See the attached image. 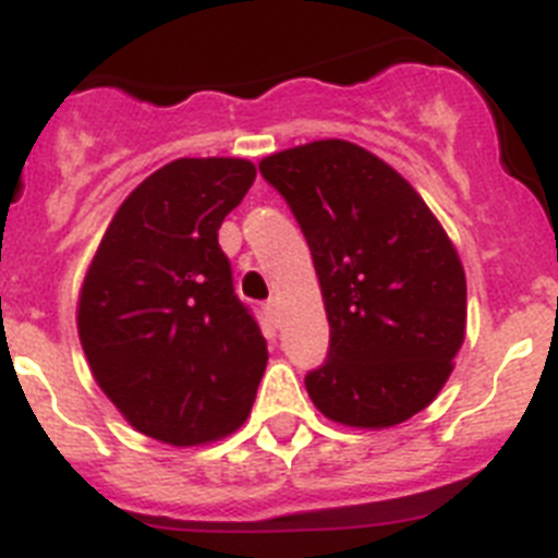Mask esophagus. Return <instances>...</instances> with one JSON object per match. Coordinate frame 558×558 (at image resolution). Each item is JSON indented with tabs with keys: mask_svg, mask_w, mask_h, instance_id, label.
I'll return each instance as SVG.
<instances>
[{
	"mask_svg": "<svg viewBox=\"0 0 558 558\" xmlns=\"http://www.w3.org/2000/svg\"><path fill=\"white\" fill-rule=\"evenodd\" d=\"M265 313H268V318L274 324H279V318H282V310H279V302H276V299H270V302L265 304Z\"/></svg>",
	"mask_w": 558,
	"mask_h": 558,
	"instance_id": "obj_1",
	"label": "esophagus"
}]
</instances>
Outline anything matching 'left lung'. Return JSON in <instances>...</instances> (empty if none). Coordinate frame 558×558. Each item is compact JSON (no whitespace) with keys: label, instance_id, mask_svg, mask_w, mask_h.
<instances>
[{"label":"left lung","instance_id":"1","mask_svg":"<svg viewBox=\"0 0 558 558\" xmlns=\"http://www.w3.org/2000/svg\"><path fill=\"white\" fill-rule=\"evenodd\" d=\"M307 236L329 354L304 377L313 405L383 430L425 411L466 335V276L416 190L366 147L322 140L259 161Z\"/></svg>","mask_w":558,"mask_h":558}]
</instances>
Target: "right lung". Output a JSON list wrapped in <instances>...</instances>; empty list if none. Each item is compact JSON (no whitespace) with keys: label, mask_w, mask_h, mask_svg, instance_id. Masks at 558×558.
I'll return each mask as SVG.
<instances>
[{"label":"right lung","mask_w":558,"mask_h":558,"mask_svg":"<svg viewBox=\"0 0 558 558\" xmlns=\"http://www.w3.org/2000/svg\"><path fill=\"white\" fill-rule=\"evenodd\" d=\"M254 179L245 159L170 161L122 201L83 279L77 332L97 386L165 445L234 433L265 374L268 343L218 243Z\"/></svg>","instance_id":"right-lung-1"}]
</instances>
